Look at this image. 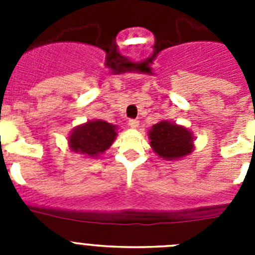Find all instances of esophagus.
<instances>
[{"mask_svg":"<svg viewBox=\"0 0 255 255\" xmlns=\"http://www.w3.org/2000/svg\"><path fill=\"white\" fill-rule=\"evenodd\" d=\"M128 125L131 128V129H136L139 126V121L138 120H134V119H130L129 121H128Z\"/></svg>","mask_w":255,"mask_h":255,"instance_id":"esophagus-1","label":"esophagus"}]
</instances>
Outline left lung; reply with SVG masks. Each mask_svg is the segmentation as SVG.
Masks as SVG:
<instances>
[{
	"instance_id": "8db88e82",
	"label": "left lung",
	"mask_w": 255,
	"mask_h": 255,
	"mask_svg": "<svg viewBox=\"0 0 255 255\" xmlns=\"http://www.w3.org/2000/svg\"><path fill=\"white\" fill-rule=\"evenodd\" d=\"M150 147L159 158L177 161L194 150V135L188 128L162 120L148 131Z\"/></svg>"
}]
</instances>
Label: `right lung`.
Instances as JSON below:
<instances>
[{
	"mask_svg": "<svg viewBox=\"0 0 255 255\" xmlns=\"http://www.w3.org/2000/svg\"><path fill=\"white\" fill-rule=\"evenodd\" d=\"M117 136V126L107 121L89 120L75 126L69 135L70 150L80 153L84 157H101L111 147Z\"/></svg>",
	"mask_w": 255,
	"mask_h": 255,
	"instance_id": "1",
	"label": "right lung"
}]
</instances>
